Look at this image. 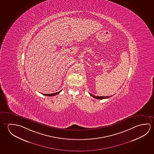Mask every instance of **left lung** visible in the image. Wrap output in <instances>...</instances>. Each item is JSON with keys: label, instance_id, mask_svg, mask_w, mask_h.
<instances>
[{"label": "left lung", "instance_id": "obj_1", "mask_svg": "<svg viewBox=\"0 0 154 154\" xmlns=\"http://www.w3.org/2000/svg\"><path fill=\"white\" fill-rule=\"evenodd\" d=\"M90 96H92L93 98L98 99H103L109 98H110L112 96H106V97H103V96H95L93 95V94H92L91 93H90Z\"/></svg>", "mask_w": 154, "mask_h": 154}]
</instances>
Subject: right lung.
<instances>
[{
	"label": "right lung",
	"instance_id": "add662e5",
	"mask_svg": "<svg viewBox=\"0 0 154 154\" xmlns=\"http://www.w3.org/2000/svg\"><path fill=\"white\" fill-rule=\"evenodd\" d=\"M62 91V90H61ZM61 91H59L58 92H56V93H52V94H44V93H42V94L44 95V96H55V95H57V94H58V93H60V92H61Z\"/></svg>",
	"mask_w": 154,
	"mask_h": 154
}]
</instances>
